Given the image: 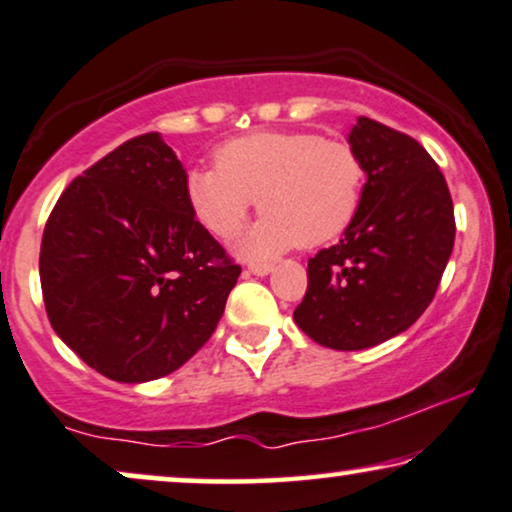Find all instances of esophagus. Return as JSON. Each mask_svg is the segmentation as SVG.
<instances>
[{
  "instance_id": "esophagus-1",
  "label": "esophagus",
  "mask_w": 512,
  "mask_h": 512,
  "mask_svg": "<svg viewBox=\"0 0 512 512\" xmlns=\"http://www.w3.org/2000/svg\"><path fill=\"white\" fill-rule=\"evenodd\" d=\"M248 271L252 276H267V274H271V271H274V267H271V264H250Z\"/></svg>"
}]
</instances>
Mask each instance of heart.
<instances>
[{
    "label": "heart",
    "mask_w": 512,
    "mask_h": 512,
    "mask_svg": "<svg viewBox=\"0 0 512 512\" xmlns=\"http://www.w3.org/2000/svg\"><path fill=\"white\" fill-rule=\"evenodd\" d=\"M217 168L187 175L189 208L203 229L231 241L252 203L264 215L236 245L245 260H269L292 245L318 248L358 215L365 166L356 149L313 133H250L217 149Z\"/></svg>",
    "instance_id": "obj_1"
}]
</instances>
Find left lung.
Segmentation results:
<instances>
[{
  "label": "left lung",
  "instance_id": "left-lung-1",
  "mask_svg": "<svg viewBox=\"0 0 512 512\" xmlns=\"http://www.w3.org/2000/svg\"><path fill=\"white\" fill-rule=\"evenodd\" d=\"M349 145L365 166L358 215L309 260L292 318L313 342L360 351L405 332L433 302L454 248L445 175L410 135L358 117Z\"/></svg>",
  "mask_w": 512,
  "mask_h": 512
}]
</instances>
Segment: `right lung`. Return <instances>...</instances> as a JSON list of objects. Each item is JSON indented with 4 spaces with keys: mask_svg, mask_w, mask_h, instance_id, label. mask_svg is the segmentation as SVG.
Returning <instances> with one entry per match:
<instances>
[{
    "mask_svg": "<svg viewBox=\"0 0 512 512\" xmlns=\"http://www.w3.org/2000/svg\"><path fill=\"white\" fill-rule=\"evenodd\" d=\"M238 276L189 208L187 170L159 133L84 170L53 208L39 252L56 335L124 384L185 365L215 332Z\"/></svg>",
    "mask_w": 512,
    "mask_h": 512,
    "instance_id": "right-lung-1",
    "label": "right lung"
}]
</instances>
